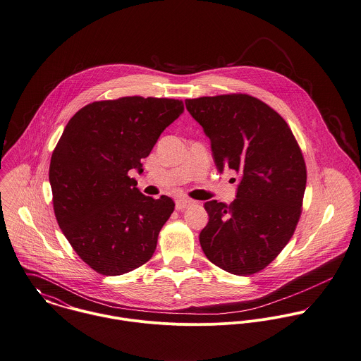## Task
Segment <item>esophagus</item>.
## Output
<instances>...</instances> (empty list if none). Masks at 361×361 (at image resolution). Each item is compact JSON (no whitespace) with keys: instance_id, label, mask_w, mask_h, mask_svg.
Segmentation results:
<instances>
[{"instance_id":"obj_1","label":"esophagus","mask_w":361,"mask_h":361,"mask_svg":"<svg viewBox=\"0 0 361 361\" xmlns=\"http://www.w3.org/2000/svg\"><path fill=\"white\" fill-rule=\"evenodd\" d=\"M194 202L191 201V200H188V198H178V200H176V208L180 211V209H187V208H190L191 205H192Z\"/></svg>"}]
</instances>
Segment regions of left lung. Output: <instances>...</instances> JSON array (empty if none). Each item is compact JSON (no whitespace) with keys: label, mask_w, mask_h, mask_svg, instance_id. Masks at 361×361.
Instances as JSON below:
<instances>
[{"label":"left lung","mask_w":361,"mask_h":361,"mask_svg":"<svg viewBox=\"0 0 361 361\" xmlns=\"http://www.w3.org/2000/svg\"><path fill=\"white\" fill-rule=\"evenodd\" d=\"M185 106L211 140L217 170L240 176L228 207L205 204L209 221L200 234L201 247L226 272H261L286 247L301 216L302 152L283 117L254 96H204L187 99Z\"/></svg>","instance_id":"1"}]
</instances>
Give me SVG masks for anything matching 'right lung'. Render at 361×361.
<instances>
[{
    "mask_svg": "<svg viewBox=\"0 0 361 361\" xmlns=\"http://www.w3.org/2000/svg\"><path fill=\"white\" fill-rule=\"evenodd\" d=\"M184 111L183 100L126 96L86 104L56 145L49 180L59 226L73 251L104 276L146 264L174 211L171 198L145 197L142 173L160 134Z\"/></svg>",
    "mask_w": 361,
    "mask_h": 361,
    "instance_id": "obj_1",
    "label": "right lung"
}]
</instances>
